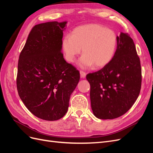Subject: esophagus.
I'll use <instances>...</instances> for the list:
<instances>
[{
	"instance_id": "34e87169",
	"label": "esophagus",
	"mask_w": 153,
	"mask_h": 153,
	"mask_svg": "<svg viewBox=\"0 0 153 153\" xmlns=\"http://www.w3.org/2000/svg\"><path fill=\"white\" fill-rule=\"evenodd\" d=\"M80 77H81L82 78H84L86 76V73H85L84 71H80Z\"/></svg>"
}]
</instances>
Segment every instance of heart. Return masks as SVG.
<instances>
[{"label": "heart", "mask_w": 153, "mask_h": 153, "mask_svg": "<svg viewBox=\"0 0 153 153\" xmlns=\"http://www.w3.org/2000/svg\"><path fill=\"white\" fill-rule=\"evenodd\" d=\"M115 32L100 24H90L78 26L71 35L64 37L62 46L66 59L74 62L76 56L84 54L79 61L82 68L94 65L95 68H102L111 62L117 47Z\"/></svg>", "instance_id": "b5f03b06"}]
</instances>
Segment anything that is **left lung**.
<instances>
[{
  "instance_id": "left-lung-1",
  "label": "left lung",
  "mask_w": 153,
  "mask_h": 153,
  "mask_svg": "<svg viewBox=\"0 0 153 153\" xmlns=\"http://www.w3.org/2000/svg\"><path fill=\"white\" fill-rule=\"evenodd\" d=\"M117 38L111 62L86 76L92 112L100 119L121 116L135 103L140 91L142 69L135 45L127 33L121 32Z\"/></svg>"
}]
</instances>
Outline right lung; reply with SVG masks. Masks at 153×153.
<instances>
[{
    "label": "right lung",
    "mask_w": 153,
    "mask_h": 153,
    "mask_svg": "<svg viewBox=\"0 0 153 153\" xmlns=\"http://www.w3.org/2000/svg\"><path fill=\"white\" fill-rule=\"evenodd\" d=\"M67 23L55 21L35 25L18 60V94L32 114L46 121L64 117L80 80L79 71L61 53Z\"/></svg>",
    "instance_id": "1"
}]
</instances>
